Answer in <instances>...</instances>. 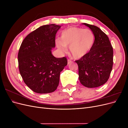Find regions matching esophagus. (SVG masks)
Returning <instances> with one entry per match:
<instances>
[{
    "label": "esophagus",
    "mask_w": 128,
    "mask_h": 128,
    "mask_svg": "<svg viewBox=\"0 0 128 128\" xmlns=\"http://www.w3.org/2000/svg\"><path fill=\"white\" fill-rule=\"evenodd\" d=\"M67 61H68V64H70L72 62V60H70V59H68Z\"/></svg>",
    "instance_id": "obj_1"
}]
</instances>
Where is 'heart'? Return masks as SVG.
I'll return each instance as SVG.
<instances>
[{
    "label": "heart",
    "mask_w": 128,
    "mask_h": 128,
    "mask_svg": "<svg viewBox=\"0 0 128 128\" xmlns=\"http://www.w3.org/2000/svg\"><path fill=\"white\" fill-rule=\"evenodd\" d=\"M94 40V34L91 30L71 27L62 31L60 40H58L56 44L62 52H66V47H69L73 57L80 58L90 51Z\"/></svg>",
    "instance_id": "heart-1"
}]
</instances>
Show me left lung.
Listing matches in <instances>:
<instances>
[{
	"label": "left lung",
	"instance_id": "left-lung-1",
	"mask_svg": "<svg viewBox=\"0 0 128 128\" xmlns=\"http://www.w3.org/2000/svg\"><path fill=\"white\" fill-rule=\"evenodd\" d=\"M83 24L91 30L95 38L90 51L75 61L78 66L79 80L86 88H96L109 78L113 64V47L108 36L99 28Z\"/></svg>",
	"mask_w": 128,
	"mask_h": 128
}]
</instances>
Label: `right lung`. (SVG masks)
<instances>
[{
    "label": "right lung",
    "instance_id": "obj_1",
    "mask_svg": "<svg viewBox=\"0 0 128 128\" xmlns=\"http://www.w3.org/2000/svg\"><path fill=\"white\" fill-rule=\"evenodd\" d=\"M61 26H42L30 33L22 42L18 53V68L24 82L36 93L54 91L60 72L67 65L66 57L53 56L56 35Z\"/></svg>",
    "mask_w": 128,
    "mask_h": 128
}]
</instances>
